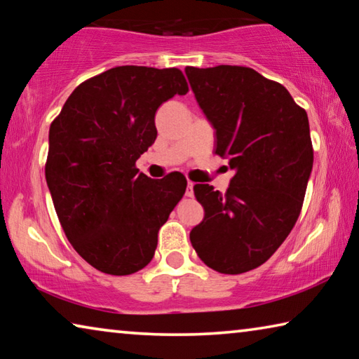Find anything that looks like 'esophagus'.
I'll return each mask as SVG.
<instances>
[{
    "mask_svg": "<svg viewBox=\"0 0 359 359\" xmlns=\"http://www.w3.org/2000/svg\"><path fill=\"white\" fill-rule=\"evenodd\" d=\"M193 182H188L187 184V190H185V196H188V198H191L193 196Z\"/></svg>",
    "mask_w": 359,
    "mask_h": 359,
    "instance_id": "esophagus-1",
    "label": "esophagus"
}]
</instances>
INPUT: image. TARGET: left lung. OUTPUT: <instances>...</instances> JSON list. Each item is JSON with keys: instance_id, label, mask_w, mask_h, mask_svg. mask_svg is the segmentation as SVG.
Masks as SVG:
<instances>
[{"instance_id": "left-lung-1", "label": "left lung", "mask_w": 359, "mask_h": 359, "mask_svg": "<svg viewBox=\"0 0 359 359\" xmlns=\"http://www.w3.org/2000/svg\"><path fill=\"white\" fill-rule=\"evenodd\" d=\"M185 74L215 128V154L236 171L224 194L193 187L204 218L190 241L210 269L242 274L274 255L301 214L313 165L307 112L247 66H187Z\"/></svg>"}]
</instances>
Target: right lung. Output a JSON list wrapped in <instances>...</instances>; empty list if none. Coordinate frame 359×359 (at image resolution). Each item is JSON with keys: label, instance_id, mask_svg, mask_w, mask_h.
Returning a JSON list of instances; mask_svg holds the SVG:
<instances>
[{"label": "right lung", "instance_id": "add662e5", "mask_svg": "<svg viewBox=\"0 0 359 359\" xmlns=\"http://www.w3.org/2000/svg\"><path fill=\"white\" fill-rule=\"evenodd\" d=\"M187 92L177 68L117 66L79 85L52 121L46 180L60 224L104 274L147 266L158 231L184 196V175L154 180L136 161L156 139V109Z\"/></svg>", "mask_w": 359, "mask_h": 359}]
</instances>
